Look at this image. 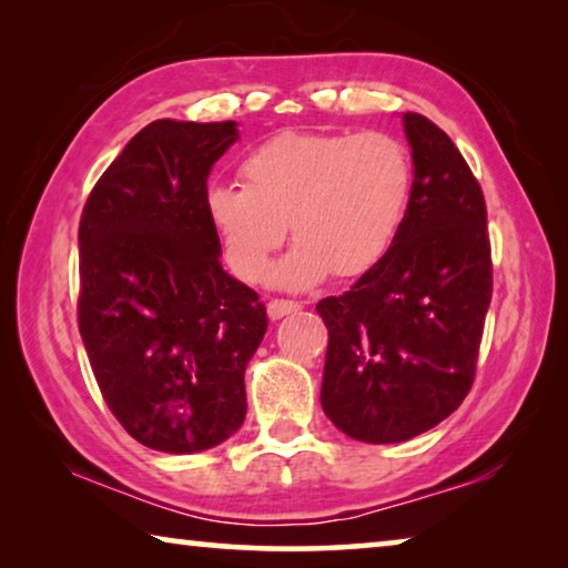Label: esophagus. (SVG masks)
Segmentation results:
<instances>
[{
    "mask_svg": "<svg viewBox=\"0 0 568 568\" xmlns=\"http://www.w3.org/2000/svg\"><path fill=\"white\" fill-rule=\"evenodd\" d=\"M301 311V303L295 301H283V297H273L271 303H267V318L271 321H281L285 315L297 313Z\"/></svg>",
    "mask_w": 568,
    "mask_h": 568,
    "instance_id": "34e87169",
    "label": "esophagus"
}]
</instances>
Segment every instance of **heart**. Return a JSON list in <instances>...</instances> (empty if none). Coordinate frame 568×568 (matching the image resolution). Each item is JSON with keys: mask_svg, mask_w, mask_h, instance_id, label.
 Masks as SVG:
<instances>
[{"mask_svg": "<svg viewBox=\"0 0 568 568\" xmlns=\"http://www.w3.org/2000/svg\"><path fill=\"white\" fill-rule=\"evenodd\" d=\"M245 185L213 182L205 215L233 273L261 281L283 245L297 237L267 281L305 291L335 273L358 277L396 240L410 197V158L386 132H281L240 168Z\"/></svg>", "mask_w": 568, "mask_h": 568, "instance_id": "b5f03b06", "label": "heart"}]
</instances>
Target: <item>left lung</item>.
I'll use <instances>...</instances> for the list:
<instances>
[{
  "label": "left lung",
  "mask_w": 568,
  "mask_h": 568,
  "mask_svg": "<svg viewBox=\"0 0 568 568\" xmlns=\"http://www.w3.org/2000/svg\"><path fill=\"white\" fill-rule=\"evenodd\" d=\"M403 130L413 182L398 235L348 293L315 307L328 328L323 410L363 444H400L464 403L494 291L474 172L423 114H403Z\"/></svg>",
  "instance_id": "1"
}]
</instances>
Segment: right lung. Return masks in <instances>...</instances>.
<instances>
[{
    "instance_id": "add662e5",
    "label": "right lung",
    "mask_w": 568,
    "mask_h": 568,
    "mask_svg": "<svg viewBox=\"0 0 568 568\" xmlns=\"http://www.w3.org/2000/svg\"><path fill=\"white\" fill-rule=\"evenodd\" d=\"M237 122L155 120L104 170L80 220V335L124 430L197 454L243 426L265 305L223 271L207 178Z\"/></svg>"
}]
</instances>
